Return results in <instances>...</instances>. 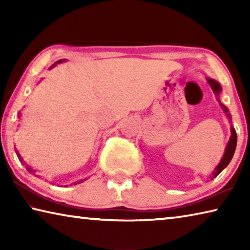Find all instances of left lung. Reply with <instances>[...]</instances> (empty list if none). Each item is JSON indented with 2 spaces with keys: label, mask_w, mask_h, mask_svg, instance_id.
<instances>
[{
  "label": "left lung",
  "mask_w": 250,
  "mask_h": 250,
  "mask_svg": "<svg viewBox=\"0 0 250 250\" xmlns=\"http://www.w3.org/2000/svg\"><path fill=\"white\" fill-rule=\"evenodd\" d=\"M206 80H207V83H209V86L211 88V90H213L214 95L216 96V99L218 101L219 105L222 107L223 111L225 112L226 117L228 118V120H229L230 124H231V116H230L229 111H228V108L226 107V105H224L221 103V100H219V94L222 92V86L219 84V83L216 82V80H214L211 78H206ZM230 133H231V135L229 138V141H228L227 146H226V149H225V152H224L223 158H222L221 161H219L218 166L215 167V170L213 171V173H211V176L209 177V179H214V177H216L219 174V173H221L224 170V168H225L228 166V164H229L230 160L232 159V155H234V153H235L236 146H237V134H236V131H235L234 126H232V125L230 126Z\"/></svg>",
  "instance_id": "obj_1"
}]
</instances>
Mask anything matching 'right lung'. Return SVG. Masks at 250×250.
<instances>
[{
	"mask_svg": "<svg viewBox=\"0 0 250 250\" xmlns=\"http://www.w3.org/2000/svg\"><path fill=\"white\" fill-rule=\"evenodd\" d=\"M66 62V59H59V61H57L56 62H55V64H53L52 66H50L49 67V68L50 69H52L53 68V67H55V66H56L57 64H61V62ZM19 117H21V112L19 113ZM16 152V154H18V158H19V160L21 161V162H22L23 163V159L22 158H21V155H20V153H19V152L18 151H15ZM26 168H27V170H28V172H31V173H35V171H34L33 170V168L31 167H28V166H26ZM83 181H86V179H83V180H80L79 182H78V183H82V182H83ZM74 184H77V182H75V183ZM67 186H68V185H67Z\"/></svg>",
	"mask_w": 250,
	"mask_h": 250,
	"instance_id": "obj_1",
	"label": "right lung"
}]
</instances>
